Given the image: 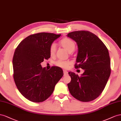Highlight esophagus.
<instances>
[{"label": "esophagus", "instance_id": "34e87169", "mask_svg": "<svg viewBox=\"0 0 121 121\" xmlns=\"http://www.w3.org/2000/svg\"><path fill=\"white\" fill-rule=\"evenodd\" d=\"M63 73H64V76H66V75H67L68 74V72L66 70H64L63 71Z\"/></svg>", "mask_w": 121, "mask_h": 121}]
</instances>
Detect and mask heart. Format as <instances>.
Instances as JSON below:
<instances>
[{"instance_id": "1", "label": "heart", "mask_w": 121, "mask_h": 121, "mask_svg": "<svg viewBox=\"0 0 121 121\" xmlns=\"http://www.w3.org/2000/svg\"><path fill=\"white\" fill-rule=\"evenodd\" d=\"M60 43L68 52H73L75 49V44L74 41L68 38H65V39H62L60 41ZM56 50V43H53L50 48V53L51 56H53L55 54ZM55 64L58 67L63 68H67L69 67L70 65L71 64V62L70 61L59 60L55 62Z\"/></svg>"}]
</instances>
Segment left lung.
Listing matches in <instances>:
<instances>
[{
    "instance_id": "1",
    "label": "left lung",
    "mask_w": 121,
    "mask_h": 121,
    "mask_svg": "<svg viewBox=\"0 0 121 121\" xmlns=\"http://www.w3.org/2000/svg\"><path fill=\"white\" fill-rule=\"evenodd\" d=\"M67 36L78 45L76 68L84 69L81 76L70 71L71 81L67 84L71 95L78 100L89 102L101 94L110 74L108 51L102 41L88 31H76Z\"/></svg>"
}]
</instances>
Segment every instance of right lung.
I'll list each match as a JSON object with an SVG mask.
<instances>
[{"label": "right lung", "instance_id": "right-lung-1", "mask_svg": "<svg viewBox=\"0 0 121 121\" xmlns=\"http://www.w3.org/2000/svg\"><path fill=\"white\" fill-rule=\"evenodd\" d=\"M60 36L46 32L32 34L23 39L15 51L13 59L15 82L21 94L31 101L46 100L63 77L60 67L53 66L47 70L40 64L50 58V46Z\"/></svg>", "mask_w": 121, "mask_h": 121}]
</instances>
